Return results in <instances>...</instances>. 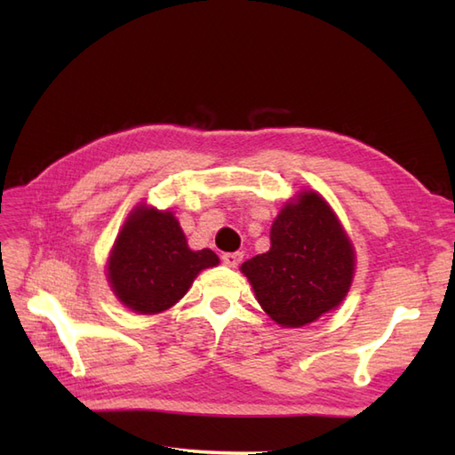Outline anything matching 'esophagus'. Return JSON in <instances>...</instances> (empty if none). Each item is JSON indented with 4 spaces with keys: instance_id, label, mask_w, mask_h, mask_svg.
Listing matches in <instances>:
<instances>
[{
    "instance_id": "esophagus-1",
    "label": "esophagus",
    "mask_w": 455,
    "mask_h": 455,
    "mask_svg": "<svg viewBox=\"0 0 455 455\" xmlns=\"http://www.w3.org/2000/svg\"><path fill=\"white\" fill-rule=\"evenodd\" d=\"M240 262H243V252L222 254V264L228 266V267H236Z\"/></svg>"
}]
</instances>
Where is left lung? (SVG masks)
Here are the masks:
<instances>
[{
	"mask_svg": "<svg viewBox=\"0 0 455 455\" xmlns=\"http://www.w3.org/2000/svg\"><path fill=\"white\" fill-rule=\"evenodd\" d=\"M272 248L240 266L259 307L283 328H301L334 311L350 291L355 250L326 199L299 191L275 217Z\"/></svg>",
	"mask_w": 455,
	"mask_h": 455,
	"instance_id": "left-lung-1",
	"label": "left lung"
}]
</instances>
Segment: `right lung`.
I'll use <instances>...</instances> for the list:
<instances>
[{
  "label": "right lung",
  "instance_id": "right-lung-1",
  "mask_svg": "<svg viewBox=\"0 0 455 455\" xmlns=\"http://www.w3.org/2000/svg\"><path fill=\"white\" fill-rule=\"evenodd\" d=\"M215 266L219 256L212 250L188 246L172 211L140 203L121 227L105 267L121 305L139 315H158L189 291L203 269Z\"/></svg>",
  "mask_w": 455,
  "mask_h": 455
}]
</instances>
